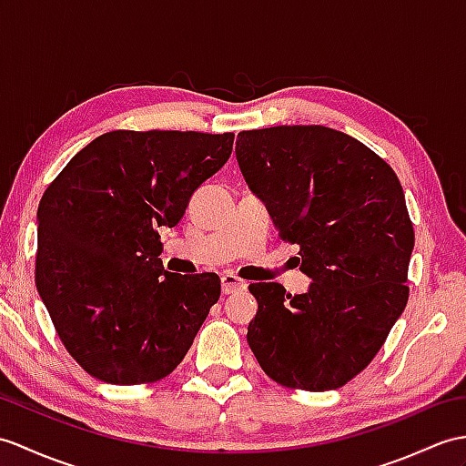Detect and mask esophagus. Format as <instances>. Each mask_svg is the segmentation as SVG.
Masks as SVG:
<instances>
[{
    "instance_id": "obj_1",
    "label": "esophagus",
    "mask_w": 466,
    "mask_h": 466,
    "mask_svg": "<svg viewBox=\"0 0 466 466\" xmlns=\"http://www.w3.org/2000/svg\"><path fill=\"white\" fill-rule=\"evenodd\" d=\"M220 282H222V294H234V291L246 289L244 279H240L234 274H224Z\"/></svg>"
}]
</instances>
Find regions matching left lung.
<instances>
[{"instance_id": "left-lung-1", "label": "left lung", "mask_w": 466, "mask_h": 466, "mask_svg": "<svg viewBox=\"0 0 466 466\" xmlns=\"http://www.w3.org/2000/svg\"><path fill=\"white\" fill-rule=\"evenodd\" d=\"M236 160L276 230L299 246L311 284L286 294L250 284L248 345L268 377L331 391L371 363L401 316L415 246L393 168L360 140L321 125L238 133Z\"/></svg>"}]
</instances>
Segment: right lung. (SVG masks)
<instances>
[{"instance_id":"add662e5","label":"right lung","mask_w":466,"mask_h":466,"mask_svg":"<svg viewBox=\"0 0 466 466\" xmlns=\"http://www.w3.org/2000/svg\"><path fill=\"white\" fill-rule=\"evenodd\" d=\"M232 143L234 133L111 131L43 194L35 286L65 350L96 380L167 377L218 301L216 274L167 272L158 228L180 222Z\"/></svg>"}]
</instances>
